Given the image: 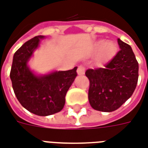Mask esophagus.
<instances>
[{"mask_svg": "<svg viewBox=\"0 0 148 148\" xmlns=\"http://www.w3.org/2000/svg\"><path fill=\"white\" fill-rule=\"evenodd\" d=\"M85 67L84 65H80L78 66V67L77 69V73L79 75H82V74H85Z\"/></svg>", "mask_w": 148, "mask_h": 148, "instance_id": "esophagus-1", "label": "esophagus"}]
</instances>
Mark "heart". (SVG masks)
<instances>
[{"label":"heart","mask_w":148,"mask_h":148,"mask_svg":"<svg viewBox=\"0 0 148 148\" xmlns=\"http://www.w3.org/2000/svg\"><path fill=\"white\" fill-rule=\"evenodd\" d=\"M104 41L101 40L99 42V46H102V53H101V60H108L110 58H112L114 56L117 51V45L115 43H114L112 41H108L106 42L105 45ZM104 45L103 46L102 45Z\"/></svg>","instance_id":"obj_1"}]
</instances>
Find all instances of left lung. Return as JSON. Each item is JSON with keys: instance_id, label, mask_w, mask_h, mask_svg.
<instances>
[{"instance_id": "8db88e82", "label": "left lung", "mask_w": 148, "mask_h": 148, "mask_svg": "<svg viewBox=\"0 0 148 148\" xmlns=\"http://www.w3.org/2000/svg\"><path fill=\"white\" fill-rule=\"evenodd\" d=\"M120 50L104 67L88 69V100L91 107L103 112L119 109L132 96L138 82V62L132 48L118 39Z\"/></svg>"}]
</instances>
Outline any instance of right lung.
Instances as JSON below:
<instances>
[{
    "label": "right lung",
    "mask_w": 148,
    "mask_h": 148,
    "mask_svg": "<svg viewBox=\"0 0 148 148\" xmlns=\"http://www.w3.org/2000/svg\"><path fill=\"white\" fill-rule=\"evenodd\" d=\"M42 38H31L15 52L10 78L16 98L24 108L36 115L48 116L60 112L64 107L66 94L77 76V66L42 77L35 76L27 63Z\"/></svg>",
    "instance_id": "1"
}]
</instances>
